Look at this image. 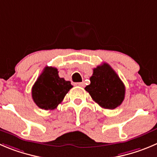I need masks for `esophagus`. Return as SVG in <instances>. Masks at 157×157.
<instances>
[{
    "label": "esophagus",
    "mask_w": 157,
    "mask_h": 157,
    "mask_svg": "<svg viewBox=\"0 0 157 157\" xmlns=\"http://www.w3.org/2000/svg\"><path fill=\"white\" fill-rule=\"evenodd\" d=\"M74 85L79 86V87H83V86H84V83H83V82H80V83H74Z\"/></svg>",
    "instance_id": "1"
}]
</instances>
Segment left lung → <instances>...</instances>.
I'll list each match as a JSON object with an SVG mask.
<instances>
[{"label":"left lung","mask_w":157,"mask_h":157,"mask_svg":"<svg viewBox=\"0 0 157 157\" xmlns=\"http://www.w3.org/2000/svg\"><path fill=\"white\" fill-rule=\"evenodd\" d=\"M90 80V83L85 90L101 108L115 109L122 103L125 98V85L108 63H105L94 69Z\"/></svg>","instance_id":"8db88e82"}]
</instances>
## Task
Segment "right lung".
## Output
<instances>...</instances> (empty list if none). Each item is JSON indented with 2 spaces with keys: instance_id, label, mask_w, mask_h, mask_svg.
Returning a JSON list of instances; mask_svg holds the SVG:
<instances>
[{
  "instance_id": "1",
  "label": "right lung",
  "mask_w": 157,
  "mask_h": 157,
  "mask_svg": "<svg viewBox=\"0 0 157 157\" xmlns=\"http://www.w3.org/2000/svg\"><path fill=\"white\" fill-rule=\"evenodd\" d=\"M56 68L45 67L32 87V99L42 109H55L73 87L70 81L60 78Z\"/></svg>"
}]
</instances>
